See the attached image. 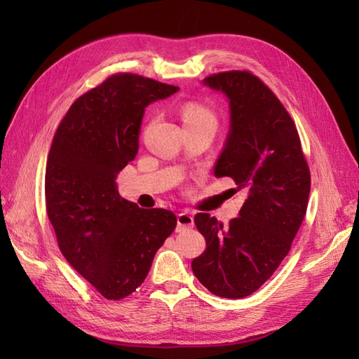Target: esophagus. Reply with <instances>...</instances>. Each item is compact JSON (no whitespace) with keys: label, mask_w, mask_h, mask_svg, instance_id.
<instances>
[{"label":"esophagus","mask_w":359,"mask_h":359,"mask_svg":"<svg viewBox=\"0 0 359 359\" xmlns=\"http://www.w3.org/2000/svg\"><path fill=\"white\" fill-rule=\"evenodd\" d=\"M194 225V217L189 215V212L184 211L177 215V228L180 230H185V228H191Z\"/></svg>","instance_id":"34e87169"}]
</instances>
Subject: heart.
<instances>
[{"mask_svg":"<svg viewBox=\"0 0 359 359\" xmlns=\"http://www.w3.org/2000/svg\"><path fill=\"white\" fill-rule=\"evenodd\" d=\"M180 117H182V121H184L185 126L203 125V123L216 125L215 114H212L207 108V106H203L197 102H188L182 106Z\"/></svg>","mask_w":359,"mask_h":359,"instance_id":"heart-1","label":"heart"}]
</instances>
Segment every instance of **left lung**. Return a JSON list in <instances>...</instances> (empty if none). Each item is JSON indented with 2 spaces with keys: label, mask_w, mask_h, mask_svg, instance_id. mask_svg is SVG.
I'll return each mask as SVG.
<instances>
[{
  "label": "left lung",
  "mask_w": 359,
  "mask_h": 359,
  "mask_svg": "<svg viewBox=\"0 0 359 359\" xmlns=\"http://www.w3.org/2000/svg\"><path fill=\"white\" fill-rule=\"evenodd\" d=\"M203 83L230 100V133L215 175L231 177L247 199L228 226L197 212L207 250L191 266L212 294L241 299L261 288L292 248L307 211L310 170L293 118L261 79L226 71Z\"/></svg>",
  "instance_id": "left-lung-1"
}]
</instances>
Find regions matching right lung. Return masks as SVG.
<instances>
[{
  "label": "right lung",
  "mask_w": 359,
  "mask_h": 359,
  "mask_svg": "<svg viewBox=\"0 0 359 359\" xmlns=\"http://www.w3.org/2000/svg\"><path fill=\"white\" fill-rule=\"evenodd\" d=\"M179 88L118 72L72 103L46 163V210L66 261L106 299H123L147 279L177 219L139 208L116 177L139 149L144 108Z\"/></svg>",
  "instance_id": "1"
}]
</instances>
